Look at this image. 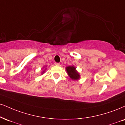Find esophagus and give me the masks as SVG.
<instances>
[{
  "label": "esophagus",
  "instance_id": "34e87169",
  "mask_svg": "<svg viewBox=\"0 0 125 125\" xmlns=\"http://www.w3.org/2000/svg\"><path fill=\"white\" fill-rule=\"evenodd\" d=\"M54 64L55 65H57V66H59V65H60V63H58V62H55L54 63Z\"/></svg>",
  "mask_w": 125,
  "mask_h": 125
}]
</instances>
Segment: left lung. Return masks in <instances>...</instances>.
Returning <instances> with one entry per match:
<instances>
[{
	"mask_svg": "<svg viewBox=\"0 0 125 125\" xmlns=\"http://www.w3.org/2000/svg\"><path fill=\"white\" fill-rule=\"evenodd\" d=\"M66 71H67L68 75L70 77L71 79L72 80H78L80 78L79 73L77 72L76 68L74 66H68L66 67Z\"/></svg>",
	"mask_w": 125,
	"mask_h": 125,
	"instance_id": "8db88e82",
	"label": "left lung"
}]
</instances>
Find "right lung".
Wrapping results in <instances>:
<instances>
[{
  "label": "right lung",
  "mask_w": 125,
  "mask_h": 125,
  "mask_svg": "<svg viewBox=\"0 0 125 125\" xmlns=\"http://www.w3.org/2000/svg\"><path fill=\"white\" fill-rule=\"evenodd\" d=\"M44 71H43V72H42V73H44Z\"/></svg>",
  "instance_id": "obj_1"
}]
</instances>
